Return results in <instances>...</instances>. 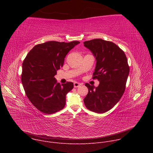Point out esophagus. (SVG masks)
<instances>
[{"label":"esophagus","instance_id":"obj_1","mask_svg":"<svg viewBox=\"0 0 153 153\" xmlns=\"http://www.w3.org/2000/svg\"><path fill=\"white\" fill-rule=\"evenodd\" d=\"M80 85H81V83H78V82H74V88H77V87L80 86Z\"/></svg>","mask_w":153,"mask_h":153}]
</instances>
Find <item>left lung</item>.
<instances>
[{"instance_id": "8db88e82", "label": "left lung", "mask_w": 153, "mask_h": 153, "mask_svg": "<svg viewBox=\"0 0 153 153\" xmlns=\"http://www.w3.org/2000/svg\"><path fill=\"white\" fill-rule=\"evenodd\" d=\"M96 59V66L93 79L100 83L93 85L85 83L88 93L84 103L89 110L105 113L114 106L123 94L129 73L126 56L124 51L114 43L100 39L83 42Z\"/></svg>"}]
</instances>
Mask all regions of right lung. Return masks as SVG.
<instances>
[{"mask_svg": "<svg viewBox=\"0 0 153 153\" xmlns=\"http://www.w3.org/2000/svg\"><path fill=\"white\" fill-rule=\"evenodd\" d=\"M79 41H49L36 45L22 63L21 79L25 94L40 111L53 114L65 107L66 95L74 87L73 82L60 85L54 76L63 67L65 56Z\"/></svg>", "mask_w": 153, "mask_h": 153, "instance_id": "add662e5", "label": "right lung"}]
</instances>
